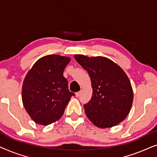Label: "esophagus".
<instances>
[{
    "mask_svg": "<svg viewBox=\"0 0 157 157\" xmlns=\"http://www.w3.org/2000/svg\"><path fill=\"white\" fill-rule=\"evenodd\" d=\"M81 94V91H78V92H76V97H78L79 96H80Z\"/></svg>",
    "mask_w": 157,
    "mask_h": 157,
    "instance_id": "obj_1",
    "label": "esophagus"
}]
</instances>
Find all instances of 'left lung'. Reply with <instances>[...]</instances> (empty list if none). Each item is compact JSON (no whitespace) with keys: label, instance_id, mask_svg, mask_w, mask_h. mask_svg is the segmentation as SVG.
I'll use <instances>...</instances> for the list:
<instances>
[{"label":"left lung","instance_id":"1","mask_svg":"<svg viewBox=\"0 0 157 157\" xmlns=\"http://www.w3.org/2000/svg\"><path fill=\"white\" fill-rule=\"evenodd\" d=\"M89 73L93 94L83 105L90 121L99 128H109L124 121L132 108L133 90L127 75L117 63L103 56L75 55Z\"/></svg>","mask_w":157,"mask_h":157}]
</instances>
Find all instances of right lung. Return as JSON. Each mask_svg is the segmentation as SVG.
I'll use <instances>...</instances> for the list:
<instances>
[{
    "label": "right lung",
    "mask_w": 157,
    "mask_h": 157,
    "mask_svg": "<svg viewBox=\"0 0 157 157\" xmlns=\"http://www.w3.org/2000/svg\"><path fill=\"white\" fill-rule=\"evenodd\" d=\"M69 57L48 55L38 59L23 83L22 101L25 111L36 124L47 126L62 117L75 94L69 91L63 76Z\"/></svg>",
    "instance_id": "right-lung-1"
}]
</instances>
